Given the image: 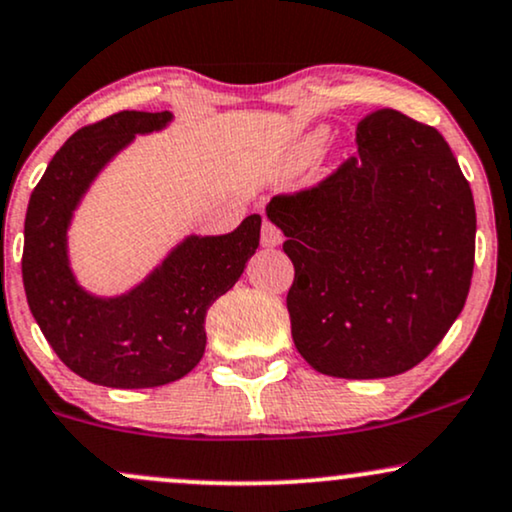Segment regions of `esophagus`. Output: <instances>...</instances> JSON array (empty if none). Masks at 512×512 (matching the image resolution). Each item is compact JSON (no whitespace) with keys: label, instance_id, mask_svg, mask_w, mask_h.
I'll return each instance as SVG.
<instances>
[{"label":"esophagus","instance_id":"obj_1","mask_svg":"<svg viewBox=\"0 0 512 512\" xmlns=\"http://www.w3.org/2000/svg\"><path fill=\"white\" fill-rule=\"evenodd\" d=\"M262 248H276V245H281V231L276 229L274 224H269V221H264L262 226Z\"/></svg>","mask_w":512,"mask_h":512}]
</instances>
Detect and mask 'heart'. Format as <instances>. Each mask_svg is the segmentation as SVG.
Returning <instances> with one entry per match:
<instances>
[{"instance_id":"obj_1","label":"heart","mask_w":512,"mask_h":512,"mask_svg":"<svg viewBox=\"0 0 512 512\" xmlns=\"http://www.w3.org/2000/svg\"><path fill=\"white\" fill-rule=\"evenodd\" d=\"M326 140V128L324 126H317L312 128V131H307L305 135H300L298 140H295L293 145V152H291V164H305L307 159H312L319 152V147L324 145Z\"/></svg>"}]
</instances>
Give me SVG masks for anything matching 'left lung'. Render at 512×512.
<instances>
[{"mask_svg":"<svg viewBox=\"0 0 512 512\" xmlns=\"http://www.w3.org/2000/svg\"><path fill=\"white\" fill-rule=\"evenodd\" d=\"M286 305L298 353L338 379L412 369L463 312L477 214L443 135L396 109L357 126V157L317 188L279 195Z\"/></svg>","mask_w":512,"mask_h":512,"instance_id":"obj_1","label":"left lung"}]
</instances>
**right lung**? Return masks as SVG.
Returning a JSON list of instances; mask_svg holds the SVG:
<instances>
[{
  "label": "right lung",
  "mask_w": 512,
  "mask_h": 512,
  "mask_svg": "<svg viewBox=\"0 0 512 512\" xmlns=\"http://www.w3.org/2000/svg\"><path fill=\"white\" fill-rule=\"evenodd\" d=\"M171 112H119L80 128L30 195L23 288L35 322L71 372L109 389H152L186 377L207 346L205 317L231 291L260 245V214L226 236L190 233L138 286L95 295L71 269L69 229L80 202L135 135L157 133Z\"/></svg>",
  "instance_id": "right-lung-1"
}]
</instances>
